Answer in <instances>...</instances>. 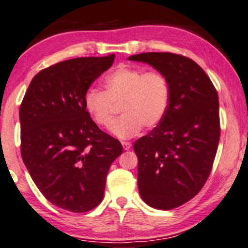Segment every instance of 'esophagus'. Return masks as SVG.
Masks as SVG:
<instances>
[{"label":"esophagus","instance_id":"esophagus-1","mask_svg":"<svg viewBox=\"0 0 248 248\" xmlns=\"http://www.w3.org/2000/svg\"><path fill=\"white\" fill-rule=\"evenodd\" d=\"M122 146H123L124 150H130L132 147V143L127 142V141H122Z\"/></svg>","mask_w":248,"mask_h":248}]
</instances>
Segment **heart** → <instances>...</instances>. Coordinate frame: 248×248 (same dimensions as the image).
Listing matches in <instances>:
<instances>
[{
	"instance_id": "obj_1",
	"label": "heart",
	"mask_w": 248,
	"mask_h": 248,
	"mask_svg": "<svg viewBox=\"0 0 248 248\" xmlns=\"http://www.w3.org/2000/svg\"><path fill=\"white\" fill-rule=\"evenodd\" d=\"M104 90L91 88L84 95L86 111L96 125L109 127L116 106L123 115L111 132L120 139L137 136L142 127L154 128L166 116L171 101V85L160 70L120 66L104 81Z\"/></svg>"
}]
</instances>
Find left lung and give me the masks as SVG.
<instances>
[{"label": "left lung", "mask_w": 248, "mask_h": 248, "mask_svg": "<svg viewBox=\"0 0 248 248\" xmlns=\"http://www.w3.org/2000/svg\"><path fill=\"white\" fill-rule=\"evenodd\" d=\"M147 62L167 76L171 101L166 116L138 139V188L157 210H172L190 201L211 174L220 140L217 89L190 58L171 52L128 57Z\"/></svg>", "instance_id": "8db88e82"}]
</instances>
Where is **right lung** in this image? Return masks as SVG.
<instances>
[{"label": "right lung", "mask_w": 248, "mask_h": 248, "mask_svg": "<svg viewBox=\"0 0 248 248\" xmlns=\"http://www.w3.org/2000/svg\"><path fill=\"white\" fill-rule=\"evenodd\" d=\"M114 59L82 57L42 69L20 105L22 160L44 197L74 213L100 204L109 167L123 153L84 106L86 91Z\"/></svg>", "instance_id": "right-lung-1"}]
</instances>
